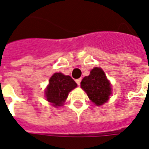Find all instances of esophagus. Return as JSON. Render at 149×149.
Wrapping results in <instances>:
<instances>
[{
  "instance_id": "1",
  "label": "esophagus",
  "mask_w": 149,
  "mask_h": 149,
  "mask_svg": "<svg viewBox=\"0 0 149 149\" xmlns=\"http://www.w3.org/2000/svg\"><path fill=\"white\" fill-rule=\"evenodd\" d=\"M81 79H76V83L78 85H80V83H81Z\"/></svg>"
}]
</instances>
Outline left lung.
Masks as SVG:
<instances>
[{
  "instance_id": "obj_1",
  "label": "left lung",
  "mask_w": 149,
  "mask_h": 149,
  "mask_svg": "<svg viewBox=\"0 0 149 149\" xmlns=\"http://www.w3.org/2000/svg\"><path fill=\"white\" fill-rule=\"evenodd\" d=\"M81 88L97 106L106 103L112 91L109 80L100 67H94L89 75L83 78L81 82Z\"/></svg>"
}]
</instances>
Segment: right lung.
Listing matches in <instances>:
<instances>
[{"instance_id": "obj_1", "label": "right lung", "mask_w": 149, "mask_h": 149, "mask_svg": "<svg viewBox=\"0 0 149 149\" xmlns=\"http://www.w3.org/2000/svg\"><path fill=\"white\" fill-rule=\"evenodd\" d=\"M77 86V83L69 75L54 73L50 77L49 84L45 91L46 100L54 107L63 106L68 94Z\"/></svg>"}]
</instances>
